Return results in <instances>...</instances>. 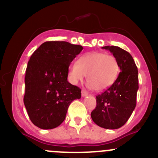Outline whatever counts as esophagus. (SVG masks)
<instances>
[{
    "instance_id": "esophagus-1",
    "label": "esophagus",
    "mask_w": 158,
    "mask_h": 158,
    "mask_svg": "<svg viewBox=\"0 0 158 158\" xmlns=\"http://www.w3.org/2000/svg\"><path fill=\"white\" fill-rule=\"evenodd\" d=\"M88 95V92H86L85 90H82V97H85Z\"/></svg>"
}]
</instances>
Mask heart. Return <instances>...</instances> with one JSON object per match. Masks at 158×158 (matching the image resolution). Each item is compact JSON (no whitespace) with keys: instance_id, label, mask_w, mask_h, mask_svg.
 Instances as JSON below:
<instances>
[{"instance_id":"b5f03b06","label":"heart","mask_w":158,"mask_h":158,"mask_svg":"<svg viewBox=\"0 0 158 158\" xmlns=\"http://www.w3.org/2000/svg\"><path fill=\"white\" fill-rule=\"evenodd\" d=\"M119 64L112 55L92 52L79 58L69 67V77L73 84H77L87 76L89 86L97 92L106 90L117 79Z\"/></svg>"}]
</instances>
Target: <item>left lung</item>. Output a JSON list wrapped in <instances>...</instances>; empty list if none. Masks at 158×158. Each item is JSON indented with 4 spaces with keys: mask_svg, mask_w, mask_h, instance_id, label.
<instances>
[{
    "mask_svg": "<svg viewBox=\"0 0 158 158\" xmlns=\"http://www.w3.org/2000/svg\"><path fill=\"white\" fill-rule=\"evenodd\" d=\"M117 59L121 72L115 82L96 96V107L91 113L92 121L106 129L123 126L136 106L138 72L133 58L125 49L115 46L102 47Z\"/></svg>",
    "mask_w": 158,
    "mask_h": 158,
    "instance_id": "left-lung-1",
    "label": "left lung"
}]
</instances>
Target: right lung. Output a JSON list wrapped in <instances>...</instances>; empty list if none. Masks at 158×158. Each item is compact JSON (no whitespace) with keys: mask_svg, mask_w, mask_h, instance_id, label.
<instances>
[{"mask_svg":"<svg viewBox=\"0 0 158 158\" xmlns=\"http://www.w3.org/2000/svg\"><path fill=\"white\" fill-rule=\"evenodd\" d=\"M83 47L65 41H48L34 51L27 63L23 102L30 119L41 129L58 127L81 89L67 80L70 63Z\"/></svg>","mask_w":158,"mask_h":158,"instance_id":"add662e5","label":"right lung"}]
</instances>
